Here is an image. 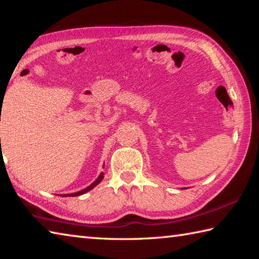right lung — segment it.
Segmentation results:
<instances>
[{"label": "right lung", "instance_id": "obj_1", "mask_svg": "<svg viewBox=\"0 0 259 259\" xmlns=\"http://www.w3.org/2000/svg\"><path fill=\"white\" fill-rule=\"evenodd\" d=\"M104 179V172H102L98 176V178L96 179V181L91 184V185H89L88 187H85V188H83L82 191H78V192H75V193H71V194H64V195H61V196H78V195H82V194H84V193H87V192H89V191H91L93 190V188L95 187V186H97L98 184L102 182Z\"/></svg>", "mask_w": 259, "mask_h": 259}]
</instances>
